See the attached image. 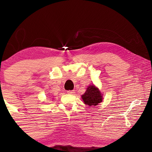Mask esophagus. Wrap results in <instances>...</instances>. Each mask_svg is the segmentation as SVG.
Segmentation results:
<instances>
[{
  "mask_svg": "<svg viewBox=\"0 0 152 152\" xmlns=\"http://www.w3.org/2000/svg\"><path fill=\"white\" fill-rule=\"evenodd\" d=\"M74 93H75V92H74V90H72V91H70V90H69V91H67V93H69V94H70V95H73Z\"/></svg>",
  "mask_w": 152,
  "mask_h": 152,
  "instance_id": "34e87169",
  "label": "esophagus"
}]
</instances>
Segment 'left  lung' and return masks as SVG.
Here are the masks:
<instances>
[{
  "label": "left lung",
  "instance_id": "1",
  "mask_svg": "<svg viewBox=\"0 0 152 152\" xmlns=\"http://www.w3.org/2000/svg\"><path fill=\"white\" fill-rule=\"evenodd\" d=\"M83 102L89 106H96L102 101V94L99 88L94 85H90L86 91L82 95Z\"/></svg>",
  "mask_w": 152,
  "mask_h": 152
}]
</instances>
